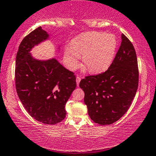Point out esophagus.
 Instances as JSON below:
<instances>
[{
	"label": "esophagus",
	"instance_id": "obj_1",
	"mask_svg": "<svg viewBox=\"0 0 156 156\" xmlns=\"http://www.w3.org/2000/svg\"><path fill=\"white\" fill-rule=\"evenodd\" d=\"M81 81V78L80 76H76V84H77V86L79 87V84H80V82Z\"/></svg>",
	"mask_w": 156,
	"mask_h": 156
}]
</instances>
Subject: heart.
I'll list each match as a JSON object with an SVG mask.
<instances>
[{"label":"heart","mask_w":156,"mask_h":156,"mask_svg":"<svg viewBox=\"0 0 156 156\" xmlns=\"http://www.w3.org/2000/svg\"><path fill=\"white\" fill-rule=\"evenodd\" d=\"M117 40L114 35L99 32H88L74 38L71 46L65 47L64 59L69 69L78 67L80 55L88 71L99 73L112 65L116 54Z\"/></svg>","instance_id":"heart-1"}]
</instances>
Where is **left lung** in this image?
Wrapping results in <instances>:
<instances>
[{
    "label": "left lung",
    "mask_w": 156,
    "mask_h": 156,
    "mask_svg": "<svg viewBox=\"0 0 156 156\" xmlns=\"http://www.w3.org/2000/svg\"><path fill=\"white\" fill-rule=\"evenodd\" d=\"M138 86V61L131 41L122 34L121 43L108 69L81 80L84 103L94 122L109 125L126 114Z\"/></svg>",
    "instance_id": "left-lung-1"
}]
</instances>
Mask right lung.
Here are the masks:
<instances>
[{
	"label": "right lung",
	"mask_w": 156,
	"mask_h": 156,
	"mask_svg": "<svg viewBox=\"0 0 156 156\" xmlns=\"http://www.w3.org/2000/svg\"><path fill=\"white\" fill-rule=\"evenodd\" d=\"M49 35L41 27L22 40L16 59V87L18 96L27 113L40 122L54 125L65 118V104L76 87L74 73L56 59H36L30 51L48 40Z\"/></svg>",
	"instance_id": "obj_1"
}]
</instances>
